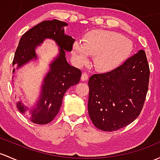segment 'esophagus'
<instances>
[{
  "label": "esophagus",
  "instance_id": "esophagus-1",
  "mask_svg": "<svg viewBox=\"0 0 160 160\" xmlns=\"http://www.w3.org/2000/svg\"><path fill=\"white\" fill-rule=\"evenodd\" d=\"M89 78V76L87 74L86 72H83V73H82V76H81V80H83V81H86V80H88Z\"/></svg>",
  "mask_w": 160,
  "mask_h": 160
}]
</instances>
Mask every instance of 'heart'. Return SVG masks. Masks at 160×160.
Masks as SVG:
<instances>
[{"label":"heart","mask_w":160,"mask_h":160,"mask_svg":"<svg viewBox=\"0 0 160 160\" xmlns=\"http://www.w3.org/2000/svg\"><path fill=\"white\" fill-rule=\"evenodd\" d=\"M73 50L80 63H86L88 55H93L96 68L109 71L120 66L128 58L132 50V43L128 38L117 33L97 31L86 37L83 44L75 42Z\"/></svg>","instance_id":"obj_1"}]
</instances>
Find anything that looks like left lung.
I'll use <instances>...</instances> for the list:
<instances>
[{"label": "left lung", "mask_w": 160, "mask_h": 160, "mask_svg": "<svg viewBox=\"0 0 160 160\" xmlns=\"http://www.w3.org/2000/svg\"><path fill=\"white\" fill-rule=\"evenodd\" d=\"M149 67L144 50L110 72L90 77L88 112L97 128L117 130L140 114L148 91Z\"/></svg>", "instance_id": "left-lung-1"}]
</instances>
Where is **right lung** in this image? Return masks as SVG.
I'll use <instances>...</instances> for the list:
<instances>
[{
    "label": "right lung",
    "mask_w": 160,
    "mask_h": 160,
    "mask_svg": "<svg viewBox=\"0 0 160 160\" xmlns=\"http://www.w3.org/2000/svg\"><path fill=\"white\" fill-rule=\"evenodd\" d=\"M65 26H67V23L58 20L38 23L23 34L15 51L13 66L20 67L37 58L35 48L46 38L54 40L60 48V53L50 64V71L43 80L41 95L36 107L28 111L21 102H17L18 110L21 113L29 112L30 120L36 124L49 123L55 118L64 93L70 87L77 84L81 77V70L70 66L65 58V50L71 51L75 41L64 33Z\"/></svg>",
    "instance_id": "1"
}]
</instances>
